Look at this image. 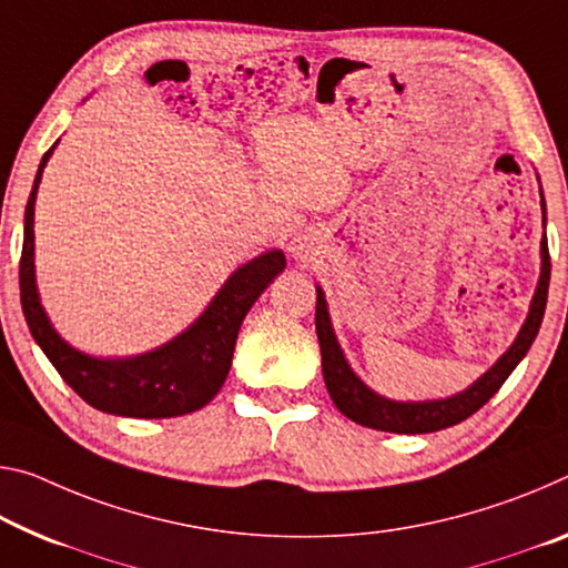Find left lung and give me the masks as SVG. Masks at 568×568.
Wrapping results in <instances>:
<instances>
[{"label": "left lung", "instance_id": "8db88e82", "mask_svg": "<svg viewBox=\"0 0 568 568\" xmlns=\"http://www.w3.org/2000/svg\"><path fill=\"white\" fill-rule=\"evenodd\" d=\"M544 204V196H541ZM544 222H546V204H544ZM541 281H538L534 303H530V313L520 328L516 344H513L506 354L500 356V362L495 364L488 374L480 376L470 389L449 399L439 402H392L384 399L379 394H374L368 386L362 384V379L351 372L344 354L333 336L326 298H323L318 287L316 298V333L321 344V364H323V382L331 399L341 414H346L356 425L382 429V432H397V435H422V432H437L453 425H460L467 417H473L485 402H488L495 392L500 389L503 382L508 379L513 368L520 364V358L526 356V351L536 341V333L541 328L546 301H548V281H551V255H548V242L546 235L541 240Z\"/></svg>", "mask_w": 568, "mask_h": 568}]
</instances>
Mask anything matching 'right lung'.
I'll list each match as a JSON object with an SVG mask.
<instances>
[{
    "instance_id": "1",
    "label": "right lung",
    "mask_w": 568,
    "mask_h": 568,
    "mask_svg": "<svg viewBox=\"0 0 568 568\" xmlns=\"http://www.w3.org/2000/svg\"><path fill=\"white\" fill-rule=\"evenodd\" d=\"M52 149L55 146L44 151L24 210L20 301L32 338L38 341L70 389L90 407L139 419L179 417V414L202 409L227 379L242 318L247 316L260 293L273 283V277L283 273L285 255L281 250H273L242 265L192 328L151 354L123 358V362L121 358L101 362V358L80 354L52 331L40 305L38 287H34V196H38L42 169Z\"/></svg>"
}]
</instances>
